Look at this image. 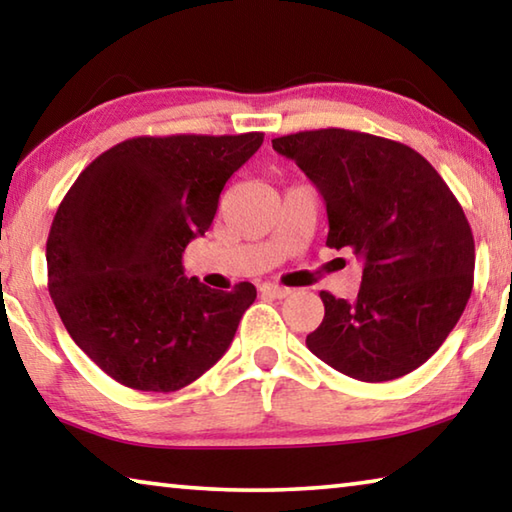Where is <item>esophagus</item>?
I'll return each mask as SVG.
<instances>
[{"label": "esophagus", "mask_w": 512, "mask_h": 512, "mask_svg": "<svg viewBox=\"0 0 512 512\" xmlns=\"http://www.w3.org/2000/svg\"><path fill=\"white\" fill-rule=\"evenodd\" d=\"M259 291H262L264 296H268V298H277V300H282V298L291 296V289H287V287H280V284H262V287H259Z\"/></svg>", "instance_id": "obj_1"}]
</instances>
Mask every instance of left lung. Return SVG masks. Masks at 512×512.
Returning a JSON list of instances; mask_svg holds the SVG:
<instances>
[{"mask_svg": "<svg viewBox=\"0 0 512 512\" xmlns=\"http://www.w3.org/2000/svg\"><path fill=\"white\" fill-rule=\"evenodd\" d=\"M327 205V246L361 257L354 300L320 291L325 318L307 348L359 381L420 368L470 300L474 237L461 203L411 146L345 128L275 137Z\"/></svg>", "mask_w": 512, "mask_h": 512, "instance_id": "8db88e82", "label": "left lung"}]
</instances>
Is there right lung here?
<instances>
[{
  "label": "right lung",
  "mask_w": 512,
  "mask_h": 512,
  "mask_svg": "<svg viewBox=\"0 0 512 512\" xmlns=\"http://www.w3.org/2000/svg\"><path fill=\"white\" fill-rule=\"evenodd\" d=\"M262 142L264 133L133 137L92 160L60 201L49 296L74 343L119 384L180 391L230 348L257 291L185 277L183 253Z\"/></svg>",
  "instance_id": "right-lung-1"
}]
</instances>
